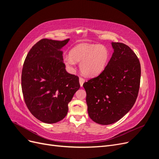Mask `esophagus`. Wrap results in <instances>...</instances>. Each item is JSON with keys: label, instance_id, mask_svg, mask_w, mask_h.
Wrapping results in <instances>:
<instances>
[{"label": "esophagus", "instance_id": "34e87169", "mask_svg": "<svg viewBox=\"0 0 159 159\" xmlns=\"http://www.w3.org/2000/svg\"><path fill=\"white\" fill-rule=\"evenodd\" d=\"M79 80H80V86H81V87H82L84 83L85 82V80H84L83 78H80Z\"/></svg>", "mask_w": 159, "mask_h": 159}]
</instances>
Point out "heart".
<instances>
[{
  "label": "heart",
  "instance_id": "obj_1",
  "mask_svg": "<svg viewBox=\"0 0 159 159\" xmlns=\"http://www.w3.org/2000/svg\"><path fill=\"white\" fill-rule=\"evenodd\" d=\"M109 58V52L103 45L82 43L74 46L70 55L64 57L65 64L72 68L75 61L80 62V68L84 75H98L104 70Z\"/></svg>",
  "mask_w": 159,
  "mask_h": 159
}]
</instances>
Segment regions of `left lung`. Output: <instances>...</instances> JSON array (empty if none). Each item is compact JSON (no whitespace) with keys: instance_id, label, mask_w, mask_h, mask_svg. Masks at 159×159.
I'll return each instance as SVG.
<instances>
[{"instance_id":"1","label":"left lung","mask_w":159,"mask_h":159,"mask_svg":"<svg viewBox=\"0 0 159 159\" xmlns=\"http://www.w3.org/2000/svg\"><path fill=\"white\" fill-rule=\"evenodd\" d=\"M114 52L104 70L83 85L89 117L101 125L121 119L133 107L140 86L141 64L123 43L112 42Z\"/></svg>"}]
</instances>
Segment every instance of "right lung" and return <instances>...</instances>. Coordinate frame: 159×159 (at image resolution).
<instances>
[{"mask_svg":"<svg viewBox=\"0 0 159 159\" xmlns=\"http://www.w3.org/2000/svg\"><path fill=\"white\" fill-rule=\"evenodd\" d=\"M69 40L42 39L32 46L24 62V99L34 116L46 123H57L66 116L68 103L80 88L78 77L66 71L60 50Z\"/></svg>","mask_w":159,"mask_h":159,"instance_id":"1","label":"right lung"}]
</instances>
